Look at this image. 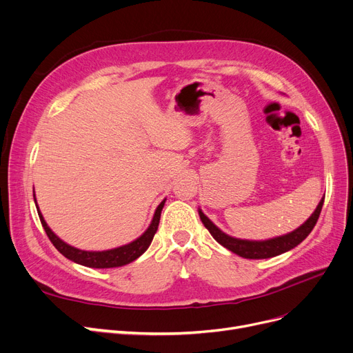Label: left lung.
I'll use <instances>...</instances> for the list:
<instances>
[{
  "label": "left lung",
  "instance_id": "8db88e82",
  "mask_svg": "<svg viewBox=\"0 0 353 353\" xmlns=\"http://www.w3.org/2000/svg\"><path fill=\"white\" fill-rule=\"evenodd\" d=\"M323 200H325V197H322L316 210L312 213V216L305 221L301 228H298L296 230H293L285 236H279V237L269 239V240H259V242H256V240L236 239V237H232V236L223 233L208 216H205V213H203L200 209H199V216L203 221V225H205V228L214 237L216 242H219L223 248L229 249L230 252L242 256L245 259H269V257H274L277 254H282V253L296 248L301 242H303V240L312 232V229L314 228V225H316L322 206H323Z\"/></svg>",
  "mask_w": 353,
  "mask_h": 353
}]
</instances>
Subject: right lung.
<instances>
[{
    "label": "right lung",
    "mask_w": 353,
    "mask_h": 353,
    "mask_svg": "<svg viewBox=\"0 0 353 353\" xmlns=\"http://www.w3.org/2000/svg\"><path fill=\"white\" fill-rule=\"evenodd\" d=\"M34 201H35V194H34ZM164 201L165 200H163L160 205L157 206L150 226H148L147 230L139 239H136L134 242L128 243V245H124V246H120V248H116V249L103 250V252L80 250V249H76V248L67 245L65 242H63L60 237L55 236L54 232L47 226L46 220L43 217L39 206H37V212H39L41 225H43L48 239L51 240V243L55 246V249H57L63 256H65L67 259H70V261H72V262H76V263L83 265V266H87V268L108 269V268L124 266V265H127L130 262H133V261H136L137 257H140L148 249V246H150L152 240H153V237H154V234L157 232L159 221H160V214H161V210H163V206H164Z\"/></svg>",
    "instance_id": "obj_1"
}]
</instances>
